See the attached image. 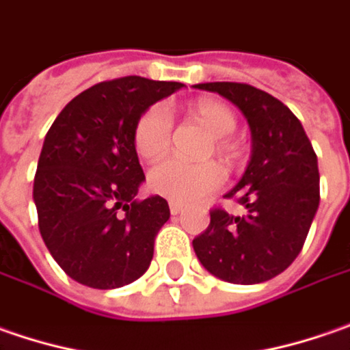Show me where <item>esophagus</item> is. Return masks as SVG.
Returning a JSON list of instances; mask_svg holds the SVG:
<instances>
[{
	"mask_svg": "<svg viewBox=\"0 0 350 350\" xmlns=\"http://www.w3.org/2000/svg\"><path fill=\"white\" fill-rule=\"evenodd\" d=\"M168 205H170V213H172V215H178V213H180V211L184 209V205L178 204V202H170Z\"/></svg>",
	"mask_w": 350,
	"mask_h": 350,
	"instance_id": "esophagus-1",
	"label": "esophagus"
}]
</instances>
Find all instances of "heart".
<instances>
[{
  "instance_id": "1",
  "label": "heart",
  "mask_w": 350,
  "mask_h": 350,
  "mask_svg": "<svg viewBox=\"0 0 350 350\" xmlns=\"http://www.w3.org/2000/svg\"><path fill=\"white\" fill-rule=\"evenodd\" d=\"M188 115L204 125L213 137L209 150L223 159L233 162L237 159L239 146L229 135L237 129V113L225 101L202 98L191 101ZM172 139V117L164 105H150L139 115L133 129V145L137 154L146 162H157L170 148ZM148 188L162 198L172 202L190 204L204 198L211 191L219 190L225 182V174L217 162L190 164L184 160L170 159L160 162L148 172Z\"/></svg>"
}]
</instances>
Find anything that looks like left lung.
Returning a JSON list of instances; mask_svg holds the SVG:
<instances>
[{
  "label": "left lung",
  "mask_w": 350,
  "mask_h": 350,
  "mask_svg": "<svg viewBox=\"0 0 350 350\" xmlns=\"http://www.w3.org/2000/svg\"><path fill=\"white\" fill-rule=\"evenodd\" d=\"M217 92L245 113L252 157L243 178L225 198L247 207L231 215L209 211V225L193 239L200 262L221 280L260 284L296 260L319 205V170L299 119L280 99L239 82L198 84Z\"/></svg>",
  "instance_id": "left-lung-1"
}]
</instances>
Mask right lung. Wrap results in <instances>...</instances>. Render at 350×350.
<instances>
[{"mask_svg":"<svg viewBox=\"0 0 350 350\" xmlns=\"http://www.w3.org/2000/svg\"><path fill=\"white\" fill-rule=\"evenodd\" d=\"M182 85L141 76L99 82L54 119L33 198L40 237L72 280L113 290L146 272L170 209L160 196L135 200L145 174L133 129L139 115Z\"/></svg>","mask_w":350,"mask_h":350,"instance_id":"add662e5","label":"right lung"}]
</instances>
